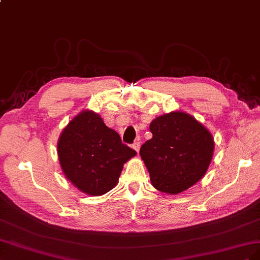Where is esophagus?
<instances>
[{
  "mask_svg": "<svg viewBox=\"0 0 260 260\" xmlns=\"http://www.w3.org/2000/svg\"><path fill=\"white\" fill-rule=\"evenodd\" d=\"M133 148L138 152L139 151V148H140V142L139 140H137V142H135L134 144H133Z\"/></svg>",
  "mask_w": 260,
  "mask_h": 260,
  "instance_id": "34e87169",
  "label": "esophagus"
}]
</instances>
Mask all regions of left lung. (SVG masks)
<instances>
[{
    "label": "left lung",
    "instance_id": "8db88e82",
    "mask_svg": "<svg viewBox=\"0 0 260 260\" xmlns=\"http://www.w3.org/2000/svg\"><path fill=\"white\" fill-rule=\"evenodd\" d=\"M152 138L139 154L152 186L166 194H180L196 184L208 170L214 142L210 132L191 115L175 111L151 122Z\"/></svg>",
    "mask_w": 260,
    "mask_h": 260
}]
</instances>
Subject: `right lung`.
Returning <instances> with one entry per match:
<instances>
[{"instance_id": "obj_1", "label": "right lung", "mask_w": 260, "mask_h": 260, "mask_svg": "<svg viewBox=\"0 0 260 260\" xmlns=\"http://www.w3.org/2000/svg\"><path fill=\"white\" fill-rule=\"evenodd\" d=\"M57 154L66 179L85 194L100 196L115 187L123 165L136 151L99 114L85 110L63 129Z\"/></svg>"}]
</instances>
